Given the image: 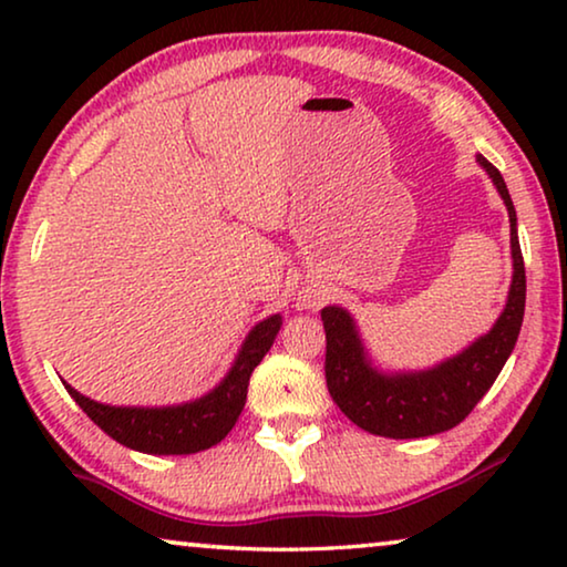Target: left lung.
Masks as SVG:
<instances>
[{
  "instance_id": "left-lung-1",
  "label": "left lung",
  "mask_w": 567,
  "mask_h": 567,
  "mask_svg": "<svg viewBox=\"0 0 567 567\" xmlns=\"http://www.w3.org/2000/svg\"><path fill=\"white\" fill-rule=\"evenodd\" d=\"M477 162L493 177V185L508 208L511 258H514L506 309L491 332L433 369L384 374L371 367L353 317L343 307L322 309L324 340H328L324 379H328L330 398L348 415V421L374 436L423 439L460 425L498 379L518 340L526 305V274L516 231V208L498 169L483 154H477Z\"/></svg>"
}]
</instances>
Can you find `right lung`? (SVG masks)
<instances>
[{"mask_svg":"<svg viewBox=\"0 0 567 567\" xmlns=\"http://www.w3.org/2000/svg\"><path fill=\"white\" fill-rule=\"evenodd\" d=\"M281 315H270L250 330L235 363L219 386L204 398L169 408H115L84 398L66 384L92 423H97L118 444L144 454H196L212 449L235 429L247 400V384L262 355L270 351L281 330Z\"/></svg>","mask_w":567,"mask_h":567,"instance_id":"obj_1","label":"right lung"}]
</instances>
